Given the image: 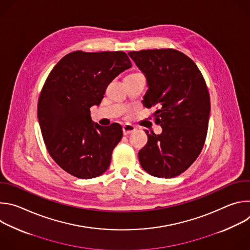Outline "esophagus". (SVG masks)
Wrapping results in <instances>:
<instances>
[{"label":"esophagus","mask_w":250,"mask_h":250,"mask_svg":"<svg viewBox=\"0 0 250 250\" xmlns=\"http://www.w3.org/2000/svg\"><path fill=\"white\" fill-rule=\"evenodd\" d=\"M134 130H135V127L132 125H130V124H125L123 126V132H124L125 135H127V134L133 132Z\"/></svg>","instance_id":"34e87169"}]
</instances>
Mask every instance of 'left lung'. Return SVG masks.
Here are the masks:
<instances>
[{"mask_svg":"<svg viewBox=\"0 0 250 250\" xmlns=\"http://www.w3.org/2000/svg\"><path fill=\"white\" fill-rule=\"evenodd\" d=\"M129 57L145 73L148 90L142 101L156 106L155 124L162 132L146 130L148 140L139 150L141 167L158 178L186 171L201 153L210 111L206 81L195 62L172 48L130 51Z\"/></svg>","mask_w":250,"mask_h":250,"instance_id":"left-lung-1","label":"left lung"}]
</instances>
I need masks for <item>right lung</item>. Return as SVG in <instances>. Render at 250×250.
I'll use <instances>...</instances> for the list:
<instances>
[{"label": "right lung", "instance_id": "obj_1", "mask_svg": "<svg viewBox=\"0 0 250 250\" xmlns=\"http://www.w3.org/2000/svg\"><path fill=\"white\" fill-rule=\"evenodd\" d=\"M131 67L124 51H74L51 70L40 95L38 118L46 148L67 173L80 179L109 168L122 126L92 123L90 108L99 105L108 85Z\"/></svg>", "mask_w": 250, "mask_h": 250}]
</instances>
